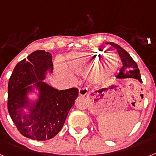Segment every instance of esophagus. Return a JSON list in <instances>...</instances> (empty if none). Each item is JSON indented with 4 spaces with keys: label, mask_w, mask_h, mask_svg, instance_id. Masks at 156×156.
<instances>
[{
    "label": "esophagus",
    "mask_w": 156,
    "mask_h": 156,
    "mask_svg": "<svg viewBox=\"0 0 156 156\" xmlns=\"http://www.w3.org/2000/svg\"><path fill=\"white\" fill-rule=\"evenodd\" d=\"M87 90L85 89V88H81V89H80L79 90V95L80 96H81V97H84L85 95L87 94Z\"/></svg>",
    "instance_id": "esophagus-1"
}]
</instances>
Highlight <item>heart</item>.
<instances>
[{"instance_id": "obj_1", "label": "heart", "mask_w": 156, "mask_h": 156, "mask_svg": "<svg viewBox=\"0 0 156 156\" xmlns=\"http://www.w3.org/2000/svg\"><path fill=\"white\" fill-rule=\"evenodd\" d=\"M69 69L76 74H87L90 83H98L113 75L119 66V57L114 53L104 54L99 50L71 54L67 58Z\"/></svg>"}]
</instances>
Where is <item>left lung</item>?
Masks as SVG:
<instances>
[{"label":"left lung","mask_w":156,"mask_h":156,"mask_svg":"<svg viewBox=\"0 0 156 156\" xmlns=\"http://www.w3.org/2000/svg\"><path fill=\"white\" fill-rule=\"evenodd\" d=\"M106 44L111 45L116 49L122 63V67L120 69V73L115 76V78L118 80L135 79L138 80L140 83H142L140 71H139L137 63L133 61V59L130 57L129 54L115 43L108 42Z\"/></svg>","instance_id":"1"}]
</instances>
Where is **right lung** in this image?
<instances>
[{
    "label": "right lung",
    "mask_w": 156,
    "mask_h": 156,
    "mask_svg": "<svg viewBox=\"0 0 156 156\" xmlns=\"http://www.w3.org/2000/svg\"><path fill=\"white\" fill-rule=\"evenodd\" d=\"M52 73L51 53L37 50L16 65L8 82V112L19 131L33 140L57 135L78 96L76 88L58 90L45 82Z\"/></svg>",
    "instance_id": "right-lung-1"
}]
</instances>
